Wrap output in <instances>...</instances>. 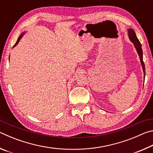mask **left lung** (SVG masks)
Listing matches in <instances>:
<instances>
[{
  "instance_id": "1",
  "label": "left lung",
  "mask_w": 153,
  "mask_h": 153,
  "mask_svg": "<svg viewBox=\"0 0 153 153\" xmlns=\"http://www.w3.org/2000/svg\"><path fill=\"white\" fill-rule=\"evenodd\" d=\"M128 36H129V40H131V42H132L134 46H135L137 52H138V54L140 56V59L142 69H143V71H144V76L145 77V66L143 61V54H142V45L140 42L139 40L138 39V38H137L135 32H134L132 29H128Z\"/></svg>"
}]
</instances>
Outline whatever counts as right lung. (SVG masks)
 Returning a JSON list of instances; mask_svg holds the SVG:
<instances>
[{
  "label": "right lung",
  "mask_w": 153,
  "mask_h": 153,
  "mask_svg": "<svg viewBox=\"0 0 153 153\" xmlns=\"http://www.w3.org/2000/svg\"><path fill=\"white\" fill-rule=\"evenodd\" d=\"M24 33H22V34H21V35H20V36H19V38H18V39H17V42H16V43H15V45L13 46V47H15V46H16V45H17V44H18V43H19V40H20L21 39H22V38L23 37V36H24Z\"/></svg>",
  "instance_id": "add662e5"
}]
</instances>
